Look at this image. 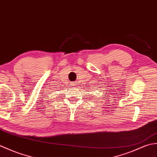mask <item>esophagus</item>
<instances>
[{"instance_id":"obj_1","label":"esophagus","mask_w":157,"mask_h":157,"mask_svg":"<svg viewBox=\"0 0 157 157\" xmlns=\"http://www.w3.org/2000/svg\"><path fill=\"white\" fill-rule=\"evenodd\" d=\"M76 82H71V83H70V84H71V85L72 86V87H75V86H76Z\"/></svg>"}]
</instances>
